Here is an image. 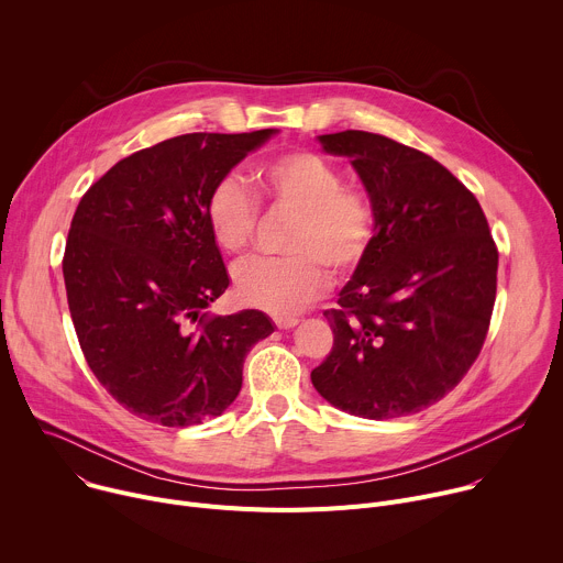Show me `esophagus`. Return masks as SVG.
<instances>
[{
	"label": "esophagus",
	"mask_w": 563,
	"mask_h": 563,
	"mask_svg": "<svg viewBox=\"0 0 563 563\" xmlns=\"http://www.w3.org/2000/svg\"><path fill=\"white\" fill-rule=\"evenodd\" d=\"M274 323L278 325V330H291L300 323V318H296V316H274Z\"/></svg>",
	"instance_id": "obj_1"
}]
</instances>
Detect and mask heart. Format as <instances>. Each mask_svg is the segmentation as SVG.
<instances>
[{"mask_svg":"<svg viewBox=\"0 0 563 563\" xmlns=\"http://www.w3.org/2000/svg\"><path fill=\"white\" fill-rule=\"evenodd\" d=\"M263 198L272 209L291 213L285 258H258L233 274L235 296L272 313H289L323 291L328 272L354 269L369 250L374 209L354 187H343L341 172L311 151L280 153L258 169ZM205 220L220 252L243 256L254 243L258 205L243 178H220L205 205Z\"/></svg>","mask_w":563,"mask_h":563,"instance_id":"heart-1","label":"heart"}]
</instances>
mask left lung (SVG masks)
Segmentation results:
<instances>
[{
	"label": "left lung",
	"mask_w": 563,
	"mask_h": 563,
	"mask_svg": "<svg viewBox=\"0 0 563 563\" xmlns=\"http://www.w3.org/2000/svg\"><path fill=\"white\" fill-rule=\"evenodd\" d=\"M347 157L374 235L336 309L330 356L311 372L334 408L372 421L437 404L486 341L499 254L476 198L434 157L367 131L316 137Z\"/></svg>",
	"instance_id": "8db88e82"
}]
</instances>
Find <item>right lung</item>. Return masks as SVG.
<instances>
[{"instance_id": "right-lung-1", "label": "right lung", "mask_w": 563, "mask_h": 563, "mask_svg": "<svg viewBox=\"0 0 563 563\" xmlns=\"http://www.w3.org/2000/svg\"><path fill=\"white\" fill-rule=\"evenodd\" d=\"M278 129L187 133L111 167L79 200L64 252L89 367L131 415L167 428L220 417L247 352L274 332L256 309L207 318L229 274L205 220L213 185Z\"/></svg>"}]
</instances>
